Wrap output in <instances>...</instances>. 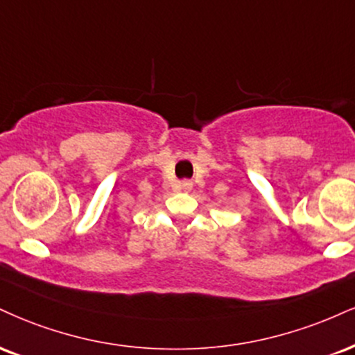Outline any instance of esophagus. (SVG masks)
<instances>
[{
	"instance_id": "1",
	"label": "esophagus",
	"mask_w": 355,
	"mask_h": 355,
	"mask_svg": "<svg viewBox=\"0 0 355 355\" xmlns=\"http://www.w3.org/2000/svg\"><path fill=\"white\" fill-rule=\"evenodd\" d=\"M182 189H183V190H189V189H190V183H189V182H183V183H182Z\"/></svg>"
}]
</instances>
